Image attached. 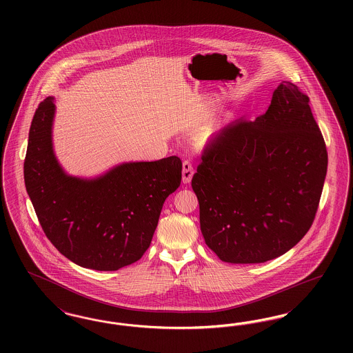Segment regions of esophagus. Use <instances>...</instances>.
Returning <instances> with one entry per match:
<instances>
[{
    "mask_svg": "<svg viewBox=\"0 0 353 353\" xmlns=\"http://www.w3.org/2000/svg\"><path fill=\"white\" fill-rule=\"evenodd\" d=\"M183 181L188 183L190 179H192V174H193V167L189 161H184L183 163Z\"/></svg>",
    "mask_w": 353,
    "mask_h": 353,
    "instance_id": "esophagus-1",
    "label": "esophagus"
}]
</instances>
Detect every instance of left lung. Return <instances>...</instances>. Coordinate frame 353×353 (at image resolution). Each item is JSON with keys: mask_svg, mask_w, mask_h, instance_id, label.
<instances>
[{"mask_svg": "<svg viewBox=\"0 0 353 353\" xmlns=\"http://www.w3.org/2000/svg\"><path fill=\"white\" fill-rule=\"evenodd\" d=\"M54 98L41 101L30 125L23 177L38 221L71 262L114 271L151 245L163 203L181 184L183 163H124L97 179L68 174L52 150Z\"/></svg>", "mask_w": 353, "mask_h": 353, "instance_id": "8db88e82", "label": "left lung"}]
</instances>
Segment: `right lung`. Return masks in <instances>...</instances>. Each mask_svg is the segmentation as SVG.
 Returning <instances> with one entry per match:
<instances>
[{"instance_id":"add662e5","label":"right lung","mask_w":353,"mask_h":353,"mask_svg":"<svg viewBox=\"0 0 353 353\" xmlns=\"http://www.w3.org/2000/svg\"><path fill=\"white\" fill-rule=\"evenodd\" d=\"M192 179L205 243L229 263H262L311 228L327 173L325 143L310 99L278 85L266 114L236 137L221 130Z\"/></svg>"}]
</instances>
